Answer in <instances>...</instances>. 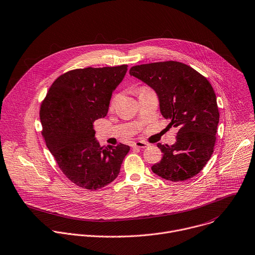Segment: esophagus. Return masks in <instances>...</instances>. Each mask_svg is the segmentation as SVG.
I'll list each match as a JSON object with an SVG mask.
<instances>
[{
    "label": "esophagus",
    "instance_id": "1",
    "mask_svg": "<svg viewBox=\"0 0 255 255\" xmlns=\"http://www.w3.org/2000/svg\"><path fill=\"white\" fill-rule=\"evenodd\" d=\"M132 146L134 148H140L141 149V148H146L148 146V144L146 142H143V141H137V142H134L132 144Z\"/></svg>",
    "mask_w": 255,
    "mask_h": 255
}]
</instances>
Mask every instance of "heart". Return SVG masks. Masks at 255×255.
<instances>
[{
  "instance_id": "obj_1",
  "label": "heart",
  "mask_w": 255,
  "mask_h": 255,
  "mask_svg": "<svg viewBox=\"0 0 255 255\" xmlns=\"http://www.w3.org/2000/svg\"><path fill=\"white\" fill-rule=\"evenodd\" d=\"M146 88H148V87H142V88H140L139 90H141V89H146ZM117 99H118V95L116 94V95H114V96L112 97V99H111V101H110V105H111V106H114V104L116 103Z\"/></svg>"
}]
</instances>
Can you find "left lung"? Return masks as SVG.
Instances as JSON below:
<instances>
[{
    "instance_id": "8db88e82",
    "label": "left lung",
    "mask_w": 255,
    "mask_h": 255,
    "mask_svg": "<svg viewBox=\"0 0 255 255\" xmlns=\"http://www.w3.org/2000/svg\"><path fill=\"white\" fill-rule=\"evenodd\" d=\"M130 75L155 90L164 118L178 127L175 144H157L163 153L151 169L173 182L198 174L210 159L216 141L219 110L209 81L190 66L165 61L131 67Z\"/></svg>"
}]
</instances>
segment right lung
<instances>
[{"instance_id":"right-lung-1","label":"right lung","mask_w":255,"mask_h":255,"mask_svg":"<svg viewBox=\"0 0 255 255\" xmlns=\"http://www.w3.org/2000/svg\"><path fill=\"white\" fill-rule=\"evenodd\" d=\"M127 65L70 70L51 85L40 107L42 136L64 175L97 190L116 179L128 145L100 146L93 124L106 116Z\"/></svg>"}]
</instances>
